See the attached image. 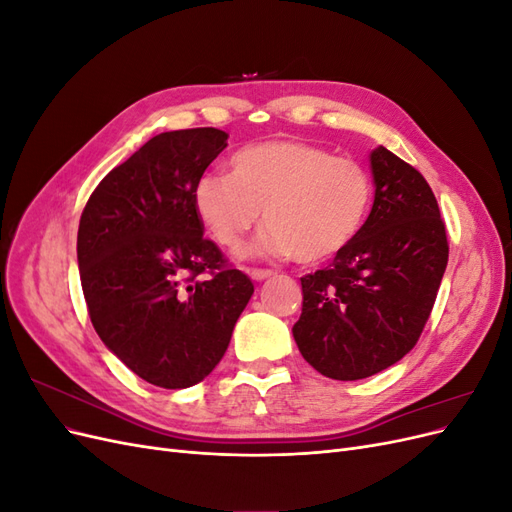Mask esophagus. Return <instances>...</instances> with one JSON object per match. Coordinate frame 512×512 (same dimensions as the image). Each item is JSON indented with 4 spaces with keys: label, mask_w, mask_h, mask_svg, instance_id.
I'll return each mask as SVG.
<instances>
[{
    "label": "esophagus",
    "mask_w": 512,
    "mask_h": 512,
    "mask_svg": "<svg viewBox=\"0 0 512 512\" xmlns=\"http://www.w3.org/2000/svg\"><path fill=\"white\" fill-rule=\"evenodd\" d=\"M273 275V271L271 269H250V277L254 282H262V280H267V277H271Z\"/></svg>",
    "instance_id": "1"
}]
</instances>
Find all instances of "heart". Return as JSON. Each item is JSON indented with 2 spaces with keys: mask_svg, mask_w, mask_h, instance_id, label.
I'll return each instance as SVG.
<instances>
[{
  "mask_svg": "<svg viewBox=\"0 0 512 512\" xmlns=\"http://www.w3.org/2000/svg\"><path fill=\"white\" fill-rule=\"evenodd\" d=\"M371 196L374 185L363 164L312 143L275 138L237 151L230 175H200L192 205L226 250H237L262 211L269 228L260 239V254L318 265L356 239Z\"/></svg>",
  "mask_w": 512,
  "mask_h": 512,
  "instance_id": "heart-1",
  "label": "heart"
}]
</instances>
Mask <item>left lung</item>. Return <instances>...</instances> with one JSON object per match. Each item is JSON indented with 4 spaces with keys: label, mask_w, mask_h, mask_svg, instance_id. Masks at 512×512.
I'll return each mask as SVG.
<instances>
[{
    "label": "left lung",
    "mask_w": 512,
    "mask_h": 512,
    "mask_svg": "<svg viewBox=\"0 0 512 512\" xmlns=\"http://www.w3.org/2000/svg\"><path fill=\"white\" fill-rule=\"evenodd\" d=\"M374 207L329 269L301 277L292 335L303 359L333 380H361L416 346L448 262L438 200L414 166L371 151Z\"/></svg>",
    "instance_id": "8db88e82"
}]
</instances>
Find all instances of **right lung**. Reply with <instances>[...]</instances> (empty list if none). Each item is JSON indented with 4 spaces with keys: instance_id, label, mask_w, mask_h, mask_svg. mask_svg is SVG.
Segmentation results:
<instances>
[{
    "instance_id": "add662e5",
    "label": "right lung",
    "mask_w": 512,
    "mask_h": 512,
    "mask_svg": "<svg viewBox=\"0 0 512 512\" xmlns=\"http://www.w3.org/2000/svg\"><path fill=\"white\" fill-rule=\"evenodd\" d=\"M226 141L218 128L153 136L100 181L81 215L76 256L91 324L121 363L162 389L211 374L254 294L203 237L192 205L196 179Z\"/></svg>"
}]
</instances>
